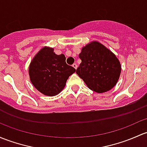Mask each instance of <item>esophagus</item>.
I'll return each instance as SVG.
<instances>
[{
	"label": "esophagus",
	"instance_id": "obj_1",
	"mask_svg": "<svg viewBox=\"0 0 147 147\" xmlns=\"http://www.w3.org/2000/svg\"><path fill=\"white\" fill-rule=\"evenodd\" d=\"M72 67H73L75 69H77V67H78V65H77L76 63H74V64L72 65Z\"/></svg>",
	"mask_w": 147,
	"mask_h": 147
}]
</instances>
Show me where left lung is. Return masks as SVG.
Returning a JSON list of instances; mask_svg holds the SVG:
<instances>
[{
    "instance_id": "left-lung-1",
    "label": "left lung",
    "mask_w": 147,
    "mask_h": 147,
    "mask_svg": "<svg viewBox=\"0 0 147 147\" xmlns=\"http://www.w3.org/2000/svg\"><path fill=\"white\" fill-rule=\"evenodd\" d=\"M82 63L76 73L94 92L103 93L116 84L121 65L115 54L98 41H92L82 49Z\"/></svg>"
}]
</instances>
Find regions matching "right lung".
<instances>
[{
  "label": "right lung",
  "mask_w": 147,
  "mask_h": 147,
  "mask_svg": "<svg viewBox=\"0 0 147 147\" xmlns=\"http://www.w3.org/2000/svg\"><path fill=\"white\" fill-rule=\"evenodd\" d=\"M75 70L66 64L63 54L56 55L53 49L46 46L34 57L29 65V75L31 82L38 92L53 96L63 90Z\"/></svg>",
  "instance_id": "obj_1"
}]
</instances>
